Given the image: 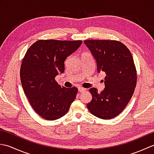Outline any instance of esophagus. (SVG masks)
I'll return each instance as SVG.
<instances>
[{
  "label": "esophagus",
  "instance_id": "esophagus-1",
  "mask_svg": "<svg viewBox=\"0 0 154 154\" xmlns=\"http://www.w3.org/2000/svg\"><path fill=\"white\" fill-rule=\"evenodd\" d=\"M78 90H79V92L82 93V92H85V91H86V89H85V88H83V87H80L78 88Z\"/></svg>",
  "mask_w": 154,
  "mask_h": 154
}]
</instances>
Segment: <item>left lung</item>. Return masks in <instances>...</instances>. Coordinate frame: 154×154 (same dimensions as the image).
Listing matches in <instances>:
<instances>
[{"mask_svg":"<svg viewBox=\"0 0 154 154\" xmlns=\"http://www.w3.org/2000/svg\"><path fill=\"white\" fill-rule=\"evenodd\" d=\"M103 71L105 88L99 93L96 88L89 92L92 100L87 104L90 112L99 119L109 120L122 112L131 99L137 83V71L131 52L122 42L111 40H85Z\"/></svg>","mask_w":154,"mask_h":154,"instance_id":"left-lung-1","label":"left lung"}]
</instances>
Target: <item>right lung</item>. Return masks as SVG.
Instances as JSON below:
<instances>
[{
	"label": "right lung",
	"instance_id": "right-lung-1",
	"mask_svg": "<svg viewBox=\"0 0 154 154\" xmlns=\"http://www.w3.org/2000/svg\"><path fill=\"white\" fill-rule=\"evenodd\" d=\"M81 44V40H40L23 58L20 75L24 92L35 112L45 120L63 116L76 98L77 87H61L55 77L65 71V60Z\"/></svg>",
	"mask_w": 154,
	"mask_h": 154
}]
</instances>
